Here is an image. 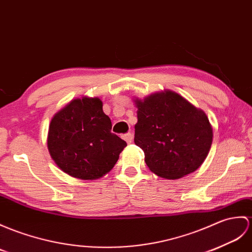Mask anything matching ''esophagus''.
I'll return each mask as SVG.
<instances>
[{"label":"esophagus","mask_w":252,"mask_h":252,"mask_svg":"<svg viewBox=\"0 0 252 252\" xmlns=\"http://www.w3.org/2000/svg\"><path fill=\"white\" fill-rule=\"evenodd\" d=\"M124 139L126 140V142L127 143V144H131L132 143V140H133V133H131V132H128V133H126V134H125L124 136Z\"/></svg>","instance_id":"obj_1"}]
</instances>
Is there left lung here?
Here are the masks:
<instances>
[{
    "mask_svg": "<svg viewBox=\"0 0 252 252\" xmlns=\"http://www.w3.org/2000/svg\"><path fill=\"white\" fill-rule=\"evenodd\" d=\"M134 143L142 148L151 172L178 179L201 166L213 143L206 114L173 91L135 101Z\"/></svg>",
    "mask_w": 252,
    "mask_h": 252,
    "instance_id": "left-lung-1",
    "label": "left lung"
}]
</instances>
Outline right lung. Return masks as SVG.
<instances>
[{
  "label": "right lung",
  "mask_w": 252,
  "mask_h": 252,
  "mask_svg": "<svg viewBox=\"0 0 252 252\" xmlns=\"http://www.w3.org/2000/svg\"><path fill=\"white\" fill-rule=\"evenodd\" d=\"M112 121L101 99H73L51 119L48 150L64 173L96 179L114 167L126 143L112 133Z\"/></svg>",
  "instance_id": "right-lung-1"
}]
</instances>
